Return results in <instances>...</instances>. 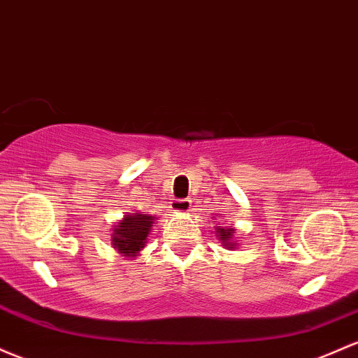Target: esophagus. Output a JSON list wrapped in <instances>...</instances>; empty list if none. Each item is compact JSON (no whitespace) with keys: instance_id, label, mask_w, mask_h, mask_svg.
Segmentation results:
<instances>
[{"instance_id":"34e87169","label":"esophagus","mask_w":358,"mask_h":358,"mask_svg":"<svg viewBox=\"0 0 358 358\" xmlns=\"http://www.w3.org/2000/svg\"><path fill=\"white\" fill-rule=\"evenodd\" d=\"M190 207H192L190 200H175V202H171V209L175 212H178V214L190 212Z\"/></svg>"}]
</instances>
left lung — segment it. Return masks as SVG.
<instances>
[{
	"instance_id": "1",
	"label": "left lung",
	"mask_w": 358,
	"mask_h": 358,
	"mask_svg": "<svg viewBox=\"0 0 358 358\" xmlns=\"http://www.w3.org/2000/svg\"><path fill=\"white\" fill-rule=\"evenodd\" d=\"M215 236L219 238V241L222 243V246L226 250H233L238 246L236 241V229L233 226H222V224H217L215 226Z\"/></svg>"
}]
</instances>
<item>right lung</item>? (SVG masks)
Instances as JSON below:
<instances>
[{
	"label": "right lung",
	"instance_id": "right-lung-1",
	"mask_svg": "<svg viewBox=\"0 0 358 358\" xmlns=\"http://www.w3.org/2000/svg\"><path fill=\"white\" fill-rule=\"evenodd\" d=\"M155 221L156 215L148 212H127L119 222L113 224L112 248L131 260L139 257L141 250L146 246Z\"/></svg>",
	"mask_w": 358,
	"mask_h": 358
}]
</instances>
